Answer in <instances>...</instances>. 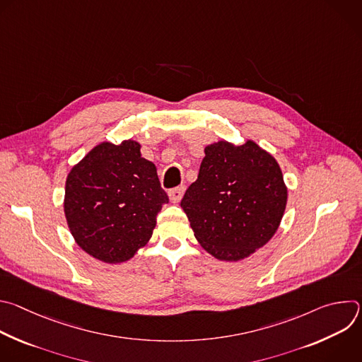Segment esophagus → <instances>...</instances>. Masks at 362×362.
<instances>
[{
  "instance_id": "obj_1",
  "label": "esophagus",
  "mask_w": 362,
  "mask_h": 362,
  "mask_svg": "<svg viewBox=\"0 0 362 362\" xmlns=\"http://www.w3.org/2000/svg\"><path fill=\"white\" fill-rule=\"evenodd\" d=\"M183 193H185V187L183 186H179V187H175L172 190H169V197H170V202L173 203H179L183 197Z\"/></svg>"
}]
</instances>
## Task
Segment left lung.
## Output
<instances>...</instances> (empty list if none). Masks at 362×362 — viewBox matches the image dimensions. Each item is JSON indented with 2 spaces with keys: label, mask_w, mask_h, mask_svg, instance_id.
<instances>
[{
  "label": "left lung",
  "mask_w": 362,
  "mask_h": 362,
  "mask_svg": "<svg viewBox=\"0 0 362 362\" xmlns=\"http://www.w3.org/2000/svg\"><path fill=\"white\" fill-rule=\"evenodd\" d=\"M288 200L282 170L271 153L246 140L204 147L199 175L180 206L194 238L219 261L236 262L267 245Z\"/></svg>",
  "instance_id": "obj_1"
}]
</instances>
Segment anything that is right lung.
Wrapping results in <instances>:
<instances>
[{"label": "right lung", "instance_id": "1", "mask_svg": "<svg viewBox=\"0 0 362 362\" xmlns=\"http://www.w3.org/2000/svg\"><path fill=\"white\" fill-rule=\"evenodd\" d=\"M140 143L103 141L73 166L66 180L64 214L77 245L95 259L122 264L151 238L169 202L158 169L141 158Z\"/></svg>", "mask_w": 362, "mask_h": 362}]
</instances>
